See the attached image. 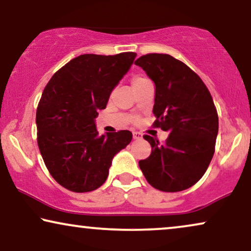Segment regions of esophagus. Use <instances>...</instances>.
Returning a JSON list of instances; mask_svg holds the SVG:
<instances>
[{"label": "esophagus", "mask_w": 251, "mask_h": 251, "mask_svg": "<svg viewBox=\"0 0 251 251\" xmlns=\"http://www.w3.org/2000/svg\"><path fill=\"white\" fill-rule=\"evenodd\" d=\"M132 137H133V139H142L143 138V133L138 132V131H133Z\"/></svg>", "instance_id": "obj_1"}]
</instances>
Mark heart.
Here are the masks:
<instances>
[{
    "instance_id": "b5f03b06",
    "label": "heart",
    "mask_w": 251,
    "mask_h": 251,
    "mask_svg": "<svg viewBox=\"0 0 251 251\" xmlns=\"http://www.w3.org/2000/svg\"><path fill=\"white\" fill-rule=\"evenodd\" d=\"M149 81L145 76H143V75H136V76L132 77V87H136V85H138L140 83H144V82Z\"/></svg>"
}]
</instances>
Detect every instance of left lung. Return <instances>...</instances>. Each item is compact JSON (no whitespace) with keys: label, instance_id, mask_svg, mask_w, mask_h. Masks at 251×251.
I'll use <instances>...</instances> for the list:
<instances>
[{"label":"left lung","instance_id":"left-lung-1","mask_svg":"<svg viewBox=\"0 0 251 251\" xmlns=\"http://www.w3.org/2000/svg\"><path fill=\"white\" fill-rule=\"evenodd\" d=\"M135 64L155 84L153 126L169 132L162 144L144 136L152 153L139 161V168L156 190L184 191L201 179L214 156L218 133L214 100L200 76L170 54L149 53Z\"/></svg>","mask_w":251,"mask_h":251}]
</instances>
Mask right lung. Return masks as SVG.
<instances>
[{
    "label": "right lung",
    "mask_w": 251,
    "mask_h": 251,
    "mask_svg": "<svg viewBox=\"0 0 251 251\" xmlns=\"http://www.w3.org/2000/svg\"><path fill=\"white\" fill-rule=\"evenodd\" d=\"M136 56L81 54L44 88L36 111L37 145L51 176L67 190L83 193L100 187L113 157L131 142L128 130L99 136L95 119Z\"/></svg>",
    "instance_id": "add662e5"
}]
</instances>
